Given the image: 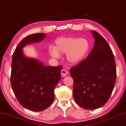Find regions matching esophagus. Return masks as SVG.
<instances>
[{"mask_svg": "<svg viewBox=\"0 0 126 126\" xmlns=\"http://www.w3.org/2000/svg\"><path fill=\"white\" fill-rule=\"evenodd\" d=\"M67 74H68V72L66 70H64V69H63L61 71V75H62V76L63 77H65V76H66L67 75Z\"/></svg>", "mask_w": 126, "mask_h": 126, "instance_id": "34e87169", "label": "esophagus"}]
</instances>
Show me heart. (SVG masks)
Instances as JSON below:
<instances>
[{
    "label": "heart",
    "instance_id": "b5f03b06",
    "mask_svg": "<svg viewBox=\"0 0 126 126\" xmlns=\"http://www.w3.org/2000/svg\"><path fill=\"white\" fill-rule=\"evenodd\" d=\"M55 47H49V53L53 58L66 53V60L70 64H77L86 58L90 50V42L85 38L60 37L55 42Z\"/></svg>",
    "mask_w": 126,
    "mask_h": 126
}]
</instances>
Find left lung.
<instances>
[{
  "label": "left lung",
  "mask_w": 126,
  "mask_h": 126,
  "mask_svg": "<svg viewBox=\"0 0 126 126\" xmlns=\"http://www.w3.org/2000/svg\"><path fill=\"white\" fill-rule=\"evenodd\" d=\"M91 32L95 39L92 50L86 59L70 70L74 80L75 101L88 110L98 109L107 102L116 79L112 49L101 35L95 31Z\"/></svg>",
  "instance_id": "8db88e82"
}]
</instances>
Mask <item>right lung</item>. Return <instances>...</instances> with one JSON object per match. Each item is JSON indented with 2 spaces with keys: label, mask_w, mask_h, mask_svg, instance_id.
<instances>
[{
  "label": "right lung",
  "mask_w": 126,
  "mask_h": 126,
  "mask_svg": "<svg viewBox=\"0 0 126 126\" xmlns=\"http://www.w3.org/2000/svg\"><path fill=\"white\" fill-rule=\"evenodd\" d=\"M46 37L45 33L31 34L19 43L12 58L11 85L22 106L40 112L53 102L54 90L61 79L62 66H45L34 58L25 56L23 48Z\"/></svg>",
  "instance_id": "obj_1"
}]
</instances>
